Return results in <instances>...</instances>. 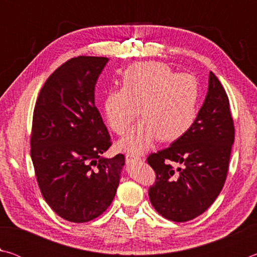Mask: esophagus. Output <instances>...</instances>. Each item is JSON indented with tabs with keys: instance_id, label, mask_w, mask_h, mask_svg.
Returning a JSON list of instances; mask_svg holds the SVG:
<instances>
[{
	"instance_id": "34e87169",
	"label": "esophagus",
	"mask_w": 257,
	"mask_h": 257,
	"mask_svg": "<svg viewBox=\"0 0 257 257\" xmlns=\"http://www.w3.org/2000/svg\"><path fill=\"white\" fill-rule=\"evenodd\" d=\"M125 161H127V163L132 164V163L141 162L142 159H141V156H138V155H135V154L127 153V154H125Z\"/></svg>"
}]
</instances>
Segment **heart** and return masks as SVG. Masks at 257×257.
I'll use <instances>...</instances> for the list:
<instances>
[{"label": "heart", "mask_w": 257, "mask_h": 257, "mask_svg": "<svg viewBox=\"0 0 257 257\" xmlns=\"http://www.w3.org/2000/svg\"><path fill=\"white\" fill-rule=\"evenodd\" d=\"M201 95L194 75L178 73L163 62L143 61L122 72L121 89L105 95L103 111L108 127L119 136L141 115L142 122L119 143V149L139 154L158 138L172 143L185 136L196 121Z\"/></svg>", "instance_id": "b5f03b06"}]
</instances>
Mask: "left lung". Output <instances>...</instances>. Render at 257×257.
Segmentation results:
<instances>
[{
    "instance_id": "8db88e82",
    "label": "left lung",
    "mask_w": 257,
    "mask_h": 257,
    "mask_svg": "<svg viewBox=\"0 0 257 257\" xmlns=\"http://www.w3.org/2000/svg\"><path fill=\"white\" fill-rule=\"evenodd\" d=\"M233 141L228 95L211 71L206 98L193 127L146 159L155 172L149 196L159 214L186 222L205 212L223 188ZM172 164L182 167L176 171Z\"/></svg>"
}]
</instances>
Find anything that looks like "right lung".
Masks as SVG:
<instances>
[{"instance_id":"obj_1","label":"right lung","mask_w":257,"mask_h":257,"mask_svg":"<svg viewBox=\"0 0 257 257\" xmlns=\"http://www.w3.org/2000/svg\"><path fill=\"white\" fill-rule=\"evenodd\" d=\"M102 56L68 60L47 78L35 104L30 155L46 203L62 219L84 223L111 205L124 155L105 159L112 142L94 102Z\"/></svg>"}]
</instances>
